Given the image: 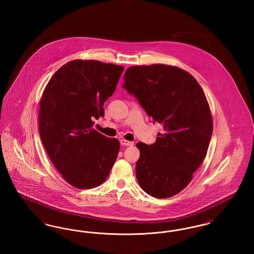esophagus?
Returning <instances> with one entry per match:
<instances>
[{
    "label": "esophagus",
    "mask_w": 254,
    "mask_h": 254,
    "mask_svg": "<svg viewBox=\"0 0 254 254\" xmlns=\"http://www.w3.org/2000/svg\"><path fill=\"white\" fill-rule=\"evenodd\" d=\"M133 142H130V141H127V140H121V145H133Z\"/></svg>",
    "instance_id": "esophagus-1"
}]
</instances>
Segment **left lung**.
Returning a JSON list of instances; mask_svg holds the SVG:
<instances>
[{
	"label": "left lung",
	"mask_w": 254,
	"mask_h": 254,
	"mask_svg": "<svg viewBox=\"0 0 254 254\" xmlns=\"http://www.w3.org/2000/svg\"><path fill=\"white\" fill-rule=\"evenodd\" d=\"M122 87L138 100L153 123L163 127L154 144H137V181L153 197L179 193L205 159L212 135V118L202 87L190 73L166 64L127 68Z\"/></svg>",
	"instance_id": "8db88e82"
}]
</instances>
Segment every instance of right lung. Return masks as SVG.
Returning <instances> with one entry per match:
<instances>
[{"label":"right lung","mask_w":254,"mask_h":254,"mask_svg":"<svg viewBox=\"0 0 254 254\" xmlns=\"http://www.w3.org/2000/svg\"><path fill=\"white\" fill-rule=\"evenodd\" d=\"M124 71L99 61H71L49 80L40 102L39 130L52 164L77 189L107 180L120 143L93 128Z\"/></svg>","instance_id":"add662e5"}]
</instances>
